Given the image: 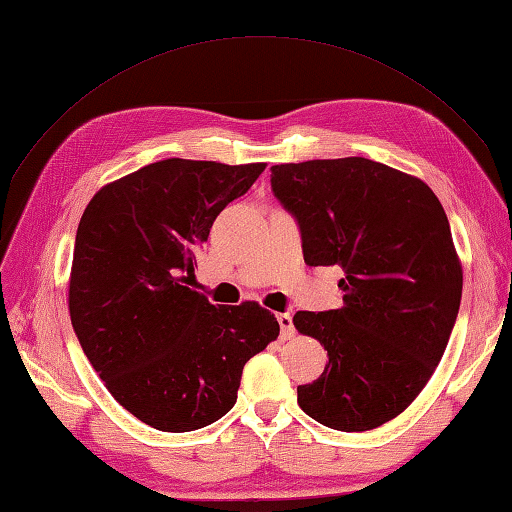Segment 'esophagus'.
I'll return each instance as SVG.
<instances>
[{
	"mask_svg": "<svg viewBox=\"0 0 512 512\" xmlns=\"http://www.w3.org/2000/svg\"><path fill=\"white\" fill-rule=\"evenodd\" d=\"M278 323H280V330H282V336L284 339H291V336L295 334V328H293V317L289 313H280L278 315Z\"/></svg>",
	"mask_w": 512,
	"mask_h": 512,
	"instance_id": "1",
	"label": "esophagus"
}]
</instances>
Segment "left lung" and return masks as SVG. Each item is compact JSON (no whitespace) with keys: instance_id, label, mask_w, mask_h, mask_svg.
Segmentation results:
<instances>
[{"instance_id":"8db88e82","label":"left lung","mask_w":512,"mask_h":512,"mask_svg":"<svg viewBox=\"0 0 512 512\" xmlns=\"http://www.w3.org/2000/svg\"><path fill=\"white\" fill-rule=\"evenodd\" d=\"M271 189L306 265L345 271L341 308L293 317L328 350L297 404L332 430L378 428L413 404L450 341L463 295L450 221L426 182L360 156L273 165Z\"/></svg>"}]
</instances>
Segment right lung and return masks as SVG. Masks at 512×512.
<instances>
[{
  "mask_svg": "<svg viewBox=\"0 0 512 512\" xmlns=\"http://www.w3.org/2000/svg\"><path fill=\"white\" fill-rule=\"evenodd\" d=\"M265 167L152 162L102 186L80 219L71 326L110 395L156 430L191 432L221 419L247 360L278 339L267 308L213 306L186 286L213 221Z\"/></svg>",
  "mask_w": 512,
  "mask_h": 512,
  "instance_id": "obj_1",
  "label": "right lung"
}]
</instances>
